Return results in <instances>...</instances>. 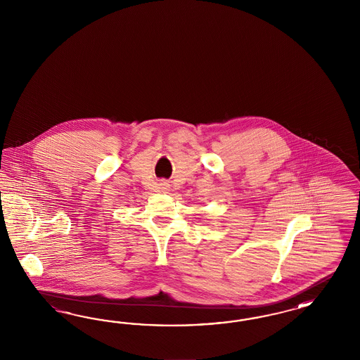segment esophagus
I'll return each instance as SVG.
<instances>
[{
    "label": "esophagus",
    "instance_id": "obj_1",
    "mask_svg": "<svg viewBox=\"0 0 360 360\" xmlns=\"http://www.w3.org/2000/svg\"><path fill=\"white\" fill-rule=\"evenodd\" d=\"M161 188H162V190H164V191H166V190H167V188H169V185H167V184H166V182H164V184H161Z\"/></svg>",
    "mask_w": 360,
    "mask_h": 360
}]
</instances>
